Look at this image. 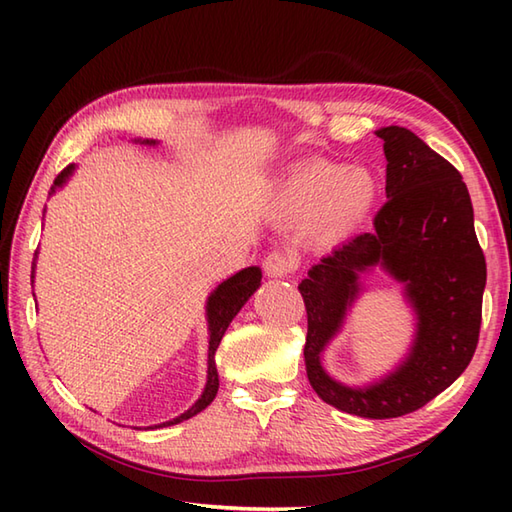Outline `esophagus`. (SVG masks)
Masks as SVG:
<instances>
[{
  "instance_id": "34e87169",
  "label": "esophagus",
  "mask_w": 512,
  "mask_h": 512,
  "mask_svg": "<svg viewBox=\"0 0 512 512\" xmlns=\"http://www.w3.org/2000/svg\"><path fill=\"white\" fill-rule=\"evenodd\" d=\"M297 268V259L284 253V250H275V253H270L266 259H264V273L268 277H288L290 273H295Z\"/></svg>"
}]
</instances>
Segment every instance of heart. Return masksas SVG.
<instances>
[{
    "label": "heart",
    "instance_id": "obj_1",
    "mask_svg": "<svg viewBox=\"0 0 512 512\" xmlns=\"http://www.w3.org/2000/svg\"><path fill=\"white\" fill-rule=\"evenodd\" d=\"M378 198L380 182L372 169L314 160L279 182L270 198V211L284 224L310 222L319 242L336 244L361 228Z\"/></svg>",
    "mask_w": 512,
    "mask_h": 512
}]
</instances>
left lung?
<instances>
[{
  "label": "left lung",
  "instance_id": "1",
  "mask_svg": "<svg viewBox=\"0 0 512 512\" xmlns=\"http://www.w3.org/2000/svg\"><path fill=\"white\" fill-rule=\"evenodd\" d=\"M387 158V202L363 233L332 250L299 284L306 301V372L319 398L352 416L385 420L416 411L469 367L480 339L486 262L460 171L405 127L376 132ZM380 267L403 286L417 314L406 358L383 379L350 388L320 365L362 294L360 277Z\"/></svg>",
  "mask_w": 512,
  "mask_h": 512
}]
</instances>
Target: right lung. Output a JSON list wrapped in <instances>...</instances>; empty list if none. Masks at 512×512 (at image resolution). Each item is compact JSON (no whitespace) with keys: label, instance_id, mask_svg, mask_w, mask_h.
<instances>
[{"label":"right lung","instance_id":"add662e5","mask_svg":"<svg viewBox=\"0 0 512 512\" xmlns=\"http://www.w3.org/2000/svg\"><path fill=\"white\" fill-rule=\"evenodd\" d=\"M132 143L145 145V147H156L158 140H154V138H134ZM74 169H76L74 165L65 167L59 173V176L54 178V184L50 187L48 195L57 193V189H61L63 184L72 178ZM43 213H46V211H43ZM35 266H37V253H35V262H32V275H30L32 281H35ZM259 286H262V268L248 266L244 270H239V273H235L233 277H228L226 281H222V284L211 292L209 299H206V323H209V367H206V385H204L202 396L195 400V405L191 409L180 413L178 418L156 424V427H171V424L189 420V418L195 416V413H200L202 409L211 405L215 394H217V387H220V378H217V367H215L217 345H220L226 328L235 319V314L242 310L244 303L250 297H253V292Z\"/></svg>","mask_w":512,"mask_h":512}]
</instances>
